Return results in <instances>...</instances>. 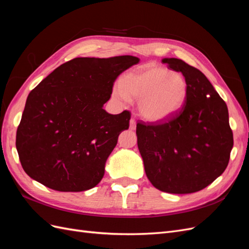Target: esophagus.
Wrapping results in <instances>:
<instances>
[{
	"mask_svg": "<svg viewBox=\"0 0 249 249\" xmlns=\"http://www.w3.org/2000/svg\"><path fill=\"white\" fill-rule=\"evenodd\" d=\"M130 129L131 130L136 129V120H135L134 118H131V120H130Z\"/></svg>",
	"mask_w": 249,
	"mask_h": 249,
	"instance_id": "esophagus-1",
	"label": "esophagus"
}]
</instances>
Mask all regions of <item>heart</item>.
<instances>
[{"instance_id": "b5f03b06", "label": "heart", "mask_w": 249, "mask_h": 249, "mask_svg": "<svg viewBox=\"0 0 249 249\" xmlns=\"http://www.w3.org/2000/svg\"><path fill=\"white\" fill-rule=\"evenodd\" d=\"M187 94L188 84L182 74L154 64L125 73L120 86L113 89L118 102L136 99L140 115L149 122L172 116L183 107Z\"/></svg>"}]
</instances>
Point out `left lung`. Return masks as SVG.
<instances>
[{
  "label": "left lung",
  "mask_w": 249,
  "mask_h": 249,
  "mask_svg": "<svg viewBox=\"0 0 249 249\" xmlns=\"http://www.w3.org/2000/svg\"><path fill=\"white\" fill-rule=\"evenodd\" d=\"M188 84L185 104L157 124L139 122L137 143L146 177L163 192L202 190L227 168L233 139L225 102L207 77L177 58H164Z\"/></svg>",
  "instance_id": "obj_1"
}]
</instances>
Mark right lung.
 Returning a JSON list of instances; mask_svg holds the SVG:
<instances>
[{"label": "right lung", "mask_w": 249, "mask_h": 249, "mask_svg": "<svg viewBox=\"0 0 249 249\" xmlns=\"http://www.w3.org/2000/svg\"><path fill=\"white\" fill-rule=\"evenodd\" d=\"M134 56L74 58L29 93L17 131V149L27 175L53 190L80 192L95 187L105 164L129 129L131 113L103 109L120 73Z\"/></svg>", "instance_id": "add662e5"}]
</instances>
